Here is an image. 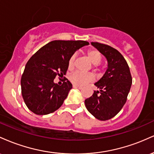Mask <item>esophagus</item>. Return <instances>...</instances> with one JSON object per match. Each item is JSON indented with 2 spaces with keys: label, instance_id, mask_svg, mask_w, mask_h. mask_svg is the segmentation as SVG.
I'll return each mask as SVG.
<instances>
[{
  "label": "esophagus",
  "instance_id": "34e87169",
  "mask_svg": "<svg viewBox=\"0 0 154 154\" xmlns=\"http://www.w3.org/2000/svg\"><path fill=\"white\" fill-rule=\"evenodd\" d=\"M73 88H78V89H82V86L76 85H73Z\"/></svg>",
  "mask_w": 154,
  "mask_h": 154
}]
</instances>
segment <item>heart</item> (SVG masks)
<instances>
[{"mask_svg": "<svg viewBox=\"0 0 154 154\" xmlns=\"http://www.w3.org/2000/svg\"><path fill=\"white\" fill-rule=\"evenodd\" d=\"M86 56H87V57L91 61V62L93 64V70L97 72H101L102 68L100 67L99 63L102 59V56L100 51L95 48L89 49L86 52ZM75 57V54H74L69 59L67 66H68V69L69 70L72 69L74 68ZM93 75L91 73H82V72L78 71L73 72L69 76V80L74 85L79 86H82L88 82H91L93 81Z\"/></svg>", "mask_w": 154, "mask_h": 154, "instance_id": "1", "label": "heart"}]
</instances>
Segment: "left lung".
Masks as SVG:
<instances>
[{
	"label": "left lung",
	"mask_w": 154,
	"mask_h": 154,
	"mask_svg": "<svg viewBox=\"0 0 154 154\" xmlns=\"http://www.w3.org/2000/svg\"><path fill=\"white\" fill-rule=\"evenodd\" d=\"M106 58L108 69L95 84L100 91H94L85 100L87 109L96 119L106 121L115 116L128 99L132 85V76L126 60L116 49L106 44L92 42Z\"/></svg>",
	"instance_id": "1"
}]
</instances>
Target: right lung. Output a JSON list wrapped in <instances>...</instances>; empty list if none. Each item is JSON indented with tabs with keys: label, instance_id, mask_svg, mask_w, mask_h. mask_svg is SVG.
I'll list each match as a JSON object with an SVG mask.
<instances>
[{
	"label": "right lung",
	"instance_id": "add662e5",
	"mask_svg": "<svg viewBox=\"0 0 154 154\" xmlns=\"http://www.w3.org/2000/svg\"><path fill=\"white\" fill-rule=\"evenodd\" d=\"M88 44L84 40H54L32 56L21 79L23 99L29 110L45 115L61 106L72 85L66 78L61 85L54 83V79L66 75L69 58Z\"/></svg>",
	"mask_w": 154,
	"mask_h": 154
}]
</instances>
